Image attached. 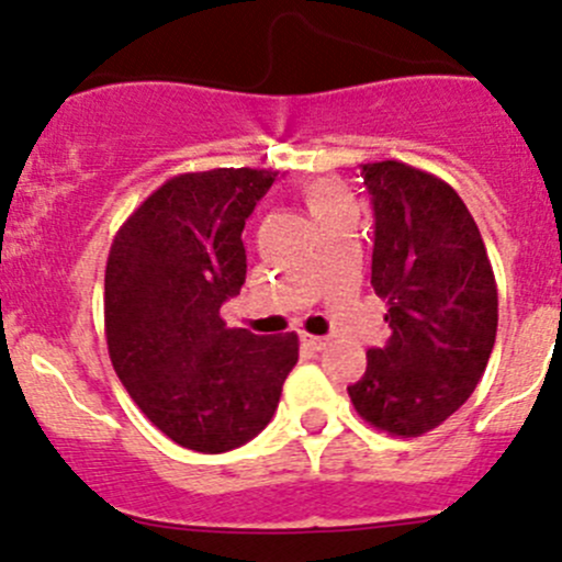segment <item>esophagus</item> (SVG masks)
Here are the masks:
<instances>
[{
    "label": "esophagus",
    "mask_w": 562,
    "mask_h": 562,
    "mask_svg": "<svg viewBox=\"0 0 562 562\" xmlns=\"http://www.w3.org/2000/svg\"><path fill=\"white\" fill-rule=\"evenodd\" d=\"M302 342L307 348H313V351H321V348H326V337H318V335H307V331H302Z\"/></svg>",
    "instance_id": "esophagus-1"
}]
</instances>
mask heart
Masks as SVG:
<instances>
[{
	"instance_id": "b5f03b06",
	"label": "heart",
	"mask_w": 562,
	"mask_h": 562,
	"mask_svg": "<svg viewBox=\"0 0 562 562\" xmlns=\"http://www.w3.org/2000/svg\"><path fill=\"white\" fill-rule=\"evenodd\" d=\"M304 203H307L310 214L321 222L326 214L351 203V198H348V192L340 183L318 178V181H310L307 187H304Z\"/></svg>"
}]
</instances>
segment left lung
<instances>
[{
    "instance_id": "obj_1",
    "label": "left lung",
    "mask_w": 562,
    "mask_h": 562,
    "mask_svg": "<svg viewBox=\"0 0 562 562\" xmlns=\"http://www.w3.org/2000/svg\"><path fill=\"white\" fill-rule=\"evenodd\" d=\"M373 203L370 285L392 335L348 386L364 423L423 437L475 392L497 337V282L464 200L403 161L362 165Z\"/></svg>"
}]
</instances>
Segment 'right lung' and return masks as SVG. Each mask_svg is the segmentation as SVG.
Returning <instances> with one entry per match:
<instances>
[{"instance_id":"right-lung-1","label":"right lung","mask_w":562,"mask_h":562,"mask_svg":"<svg viewBox=\"0 0 562 562\" xmlns=\"http://www.w3.org/2000/svg\"><path fill=\"white\" fill-rule=\"evenodd\" d=\"M277 172L220 167L161 183L114 236L103 277L109 359L165 437L198 453L241 448L269 426L299 337L227 329L247 277L244 222Z\"/></svg>"}]
</instances>
